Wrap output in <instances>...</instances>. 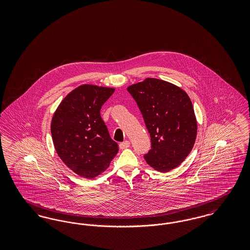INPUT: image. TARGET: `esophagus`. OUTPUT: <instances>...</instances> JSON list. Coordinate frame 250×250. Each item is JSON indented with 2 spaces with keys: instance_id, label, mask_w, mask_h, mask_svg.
Segmentation results:
<instances>
[{
  "instance_id": "esophagus-1",
  "label": "esophagus",
  "mask_w": 250,
  "mask_h": 250,
  "mask_svg": "<svg viewBox=\"0 0 250 250\" xmlns=\"http://www.w3.org/2000/svg\"><path fill=\"white\" fill-rule=\"evenodd\" d=\"M130 146V143L128 142V141H125V142H124V143H120V148L121 149H126V148H128Z\"/></svg>"
}]
</instances>
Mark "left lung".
<instances>
[{"label":"left lung","mask_w":250,"mask_h":250,"mask_svg":"<svg viewBox=\"0 0 250 250\" xmlns=\"http://www.w3.org/2000/svg\"><path fill=\"white\" fill-rule=\"evenodd\" d=\"M151 137L148 165L160 172L178 167L189 155L197 137V120L189 96L174 84L148 78L127 87Z\"/></svg>","instance_id":"left-lung-1"}]
</instances>
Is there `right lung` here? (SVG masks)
Returning <instances> with one entry per match:
<instances>
[{"label": "right lung", "instance_id": "add662e5", "mask_svg": "<svg viewBox=\"0 0 250 250\" xmlns=\"http://www.w3.org/2000/svg\"><path fill=\"white\" fill-rule=\"evenodd\" d=\"M113 88L83 84L60 103L51 120V136L62 162L78 175L93 179L107 169L119 146L100 116Z\"/></svg>", "mask_w": 250, "mask_h": 250}]
</instances>
